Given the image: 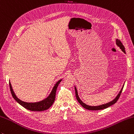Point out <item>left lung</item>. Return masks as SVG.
I'll use <instances>...</instances> for the list:
<instances>
[{"label": "left lung", "mask_w": 134, "mask_h": 134, "mask_svg": "<svg viewBox=\"0 0 134 134\" xmlns=\"http://www.w3.org/2000/svg\"><path fill=\"white\" fill-rule=\"evenodd\" d=\"M116 44L119 47V48L121 49V51L124 52V53H125V48L124 45H123L122 43H121V42L120 41L119 39H116ZM124 84L123 85L122 87L121 88V90H120V92L118 94L117 96L112 101L109 102V103H107L106 104H101V105H99V106H89L87 105V104H86L85 103H83V102L81 100L80 98H79V96H78V92H77V90L76 87L75 86V96H76V98H77L78 102H79L80 104H81V106H82L83 108H85L86 109H88V110H102V109H106L107 107H110V106L113 105V104H114V103H116L117 101L118 100V99H119L120 95H121V93L122 92V89L124 88Z\"/></svg>", "instance_id": "1"}]
</instances>
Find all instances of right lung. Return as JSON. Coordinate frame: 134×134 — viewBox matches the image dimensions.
I'll list each match as a JSON object with an SVG mask.
<instances>
[{
  "label": "right lung",
  "mask_w": 134,
  "mask_h": 134,
  "mask_svg": "<svg viewBox=\"0 0 134 134\" xmlns=\"http://www.w3.org/2000/svg\"><path fill=\"white\" fill-rule=\"evenodd\" d=\"M62 81V80H60L59 81H57L56 84L53 86V89H52L51 93L49 94V95L47 97L46 99H44L43 100H41L40 102H35V103H28V102L21 100L20 99L17 98L16 95H15V94L14 93L10 82H9V85L10 91H11L12 95L13 97V98H14L15 99V100L18 102L20 105H21L23 107L29 110L42 111L48 109L49 107H51V106L54 103L55 100V97H56V92L57 86H58L60 82H61Z\"/></svg>",
  "instance_id": "right-lung-1"
}]
</instances>
